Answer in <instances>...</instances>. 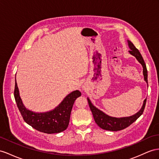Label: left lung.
<instances>
[{"mask_svg": "<svg viewBox=\"0 0 159 159\" xmlns=\"http://www.w3.org/2000/svg\"><path fill=\"white\" fill-rule=\"evenodd\" d=\"M127 41L128 45L130 49V50L128 52L130 54L135 57L138 62L141 64L142 68H143L144 79L148 85V72L143 58H142L139 50L134 46V45L129 40ZM87 101L89 107H90L92 111L93 117H94L95 123L101 128L105 130H109V131H118V130H121L128 127L129 125L134 123L142 114L145 107L146 99H144L141 109L136 113L131 116L124 117H115L109 116L102 111H101L98 108H97L95 105H93L89 97H87Z\"/></svg>", "mask_w": 159, "mask_h": 159, "instance_id": "obj_1", "label": "left lung"}]
</instances>
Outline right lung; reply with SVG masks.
<instances>
[{"label": "right lung", "instance_id": "add662e5", "mask_svg": "<svg viewBox=\"0 0 159 159\" xmlns=\"http://www.w3.org/2000/svg\"><path fill=\"white\" fill-rule=\"evenodd\" d=\"M81 95L79 90L69 93L54 109L46 112H35L23 103L15 78L14 96L23 120L34 129L46 134L60 133L66 129L75 101Z\"/></svg>", "mask_w": 159, "mask_h": 159}]
</instances>
